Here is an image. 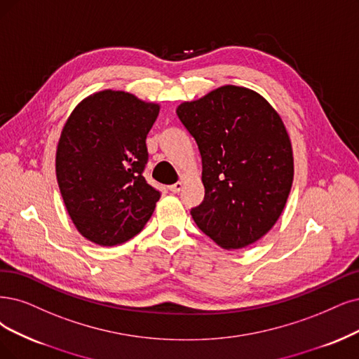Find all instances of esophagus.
Instances as JSON below:
<instances>
[{
    "mask_svg": "<svg viewBox=\"0 0 359 359\" xmlns=\"http://www.w3.org/2000/svg\"><path fill=\"white\" fill-rule=\"evenodd\" d=\"M182 188H183V183H182V182H176L175 184H170V187H168V189H170L172 194H179V192L182 191Z\"/></svg>",
    "mask_w": 359,
    "mask_h": 359,
    "instance_id": "1",
    "label": "esophagus"
}]
</instances>
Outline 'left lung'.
<instances>
[{
    "mask_svg": "<svg viewBox=\"0 0 359 359\" xmlns=\"http://www.w3.org/2000/svg\"><path fill=\"white\" fill-rule=\"evenodd\" d=\"M203 161L204 201L191 208L217 245L243 248L281 216L293 183V151L283 119L256 91L224 86L177 108Z\"/></svg>",
    "mask_w": 359,
    "mask_h": 359,
    "instance_id": "obj_1",
    "label": "left lung"
}]
</instances>
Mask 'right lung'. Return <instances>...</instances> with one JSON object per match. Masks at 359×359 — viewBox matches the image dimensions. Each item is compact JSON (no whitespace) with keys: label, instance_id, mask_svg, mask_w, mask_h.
<instances>
[{"label":"right lung","instance_id":"right-lung-1","mask_svg":"<svg viewBox=\"0 0 359 359\" xmlns=\"http://www.w3.org/2000/svg\"><path fill=\"white\" fill-rule=\"evenodd\" d=\"M159 106L104 90L79 103L66 121L56 176L66 210L88 241L112 247L137 235L161 192L146 182V136Z\"/></svg>","mask_w":359,"mask_h":359}]
</instances>
